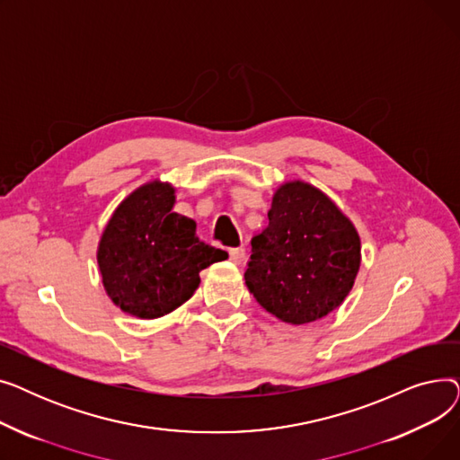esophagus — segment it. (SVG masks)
Returning a JSON list of instances; mask_svg holds the SVG:
<instances>
[{
  "label": "esophagus",
  "instance_id": "esophagus-1",
  "mask_svg": "<svg viewBox=\"0 0 460 460\" xmlns=\"http://www.w3.org/2000/svg\"><path fill=\"white\" fill-rule=\"evenodd\" d=\"M229 259L234 264H243L246 261V250L244 248H233V250H229Z\"/></svg>",
  "mask_w": 460,
  "mask_h": 460
}]
</instances>
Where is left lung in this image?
I'll return each mask as SVG.
<instances>
[{"instance_id":"8db88e82","label":"left lung","mask_w":460,"mask_h":460,"mask_svg":"<svg viewBox=\"0 0 460 460\" xmlns=\"http://www.w3.org/2000/svg\"><path fill=\"white\" fill-rule=\"evenodd\" d=\"M359 236L349 217L317 188L283 184L269 227L252 238L246 285L283 323L307 324L340 307L359 269Z\"/></svg>"}]
</instances>
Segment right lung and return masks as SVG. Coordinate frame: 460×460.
Returning a JSON list of instances; mask_svg holds the SVG:
<instances>
[{"instance_id": "1", "label": "right lung", "mask_w": 460, "mask_h": 460, "mask_svg": "<svg viewBox=\"0 0 460 460\" xmlns=\"http://www.w3.org/2000/svg\"><path fill=\"white\" fill-rule=\"evenodd\" d=\"M175 190L151 182L120 203L99 244L108 296L128 315L156 319L182 305L199 285V272L226 261L205 244L196 222L173 212Z\"/></svg>"}]
</instances>
